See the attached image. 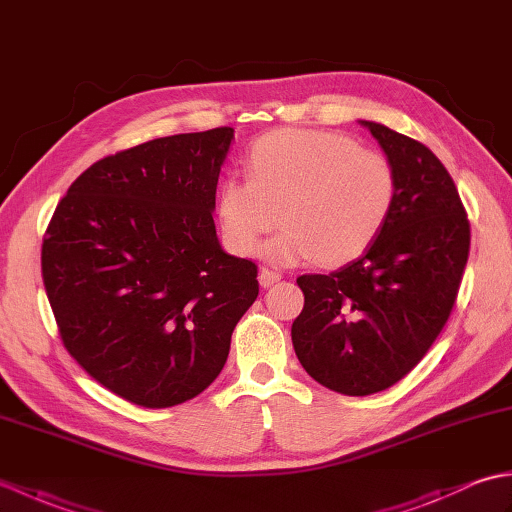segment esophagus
<instances>
[{
  "label": "esophagus",
  "mask_w": 512,
  "mask_h": 512,
  "mask_svg": "<svg viewBox=\"0 0 512 512\" xmlns=\"http://www.w3.org/2000/svg\"><path fill=\"white\" fill-rule=\"evenodd\" d=\"M277 281H281L279 270H273V268H262V270H259V284H262L264 288L277 284Z\"/></svg>",
  "instance_id": "esophagus-1"
}]
</instances>
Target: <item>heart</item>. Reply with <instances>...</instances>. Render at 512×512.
I'll return each mask as SVG.
<instances>
[{
  "mask_svg": "<svg viewBox=\"0 0 512 512\" xmlns=\"http://www.w3.org/2000/svg\"><path fill=\"white\" fill-rule=\"evenodd\" d=\"M248 178L228 176L217 191V222L226 248L248 257L262 237L273 264L319 259L343 266L361 257L394 213L398 180L391 162L354 138L323 129H277L255 140Z\"/></svg>",
  "mask_w": 512,
  "mask_h": 512,
  "instance_id": "b5f03b06",
  "label": "heart"
}]
</instances>
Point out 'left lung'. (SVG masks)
Masks as SVG:
<instances>
[{
    "label": "left lung",
    "instance_id": "obj_1",
    "mask_svg": "<svg viewBox=\"0 0 512 512\" xmlns=\"http://www.w3.org/2000/svg\"><path fill=\"white\" fill-rule=\"evenodd\" d=\"M396 171L398 198L383 233L356 262L301 275L292 345L332 391L369 396L396 385L438 339L458 299L471 224L455 182L429 147L361 121Z\"/></svg>",
    "mask_w": 512,
    "mask_h": 512
}]
</instances>
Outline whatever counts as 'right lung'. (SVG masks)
Returning a JSON list of instances; mask_svg holds the SVG:
<instances>
[{"instance_id": "obj_1", "label": "right lung", "mask_w": 512, "mask_h": 512, "mask_svg": "<svg viewBox=\"0 0 512 512\" xmlns=\"http://www.w3.org/2000/svg\"><path fill=\"white\" fill-rule=\"evenodd\" d=\"M231 140V127H215L94 162L43 235L41 277L63 347L138 407L202 394L259 295L257 264L224 253L211 215Z\"/></svg>"}]
</instances>
